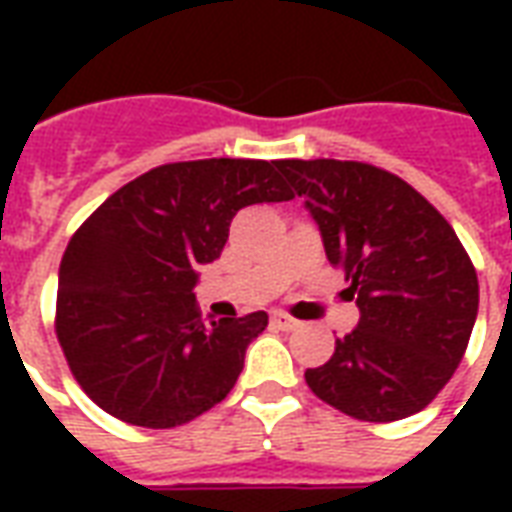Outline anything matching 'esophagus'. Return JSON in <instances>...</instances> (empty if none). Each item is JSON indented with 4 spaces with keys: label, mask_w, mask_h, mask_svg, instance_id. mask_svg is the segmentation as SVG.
<instances>
[{
    "label": "esophagus",
    "mask_w": 512,
    "mask_h": 512,
    "mask_svg": "<svg viewBox=\"0 0 512 512\" xmlns=\"http://www.w3.org/2000/svg\"><path fill=\"white\" fill-rule=\"evenodd\" d=\"M271 323L274 326H279V329H285V332H293V329H299L301 323L293 318V315H288V312L282 310H274L271 312Z\"/></svg>",
    "instance_id": "34e87169"
}]
</instances>
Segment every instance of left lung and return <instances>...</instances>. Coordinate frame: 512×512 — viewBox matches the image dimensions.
Wrapping results in <instances>:
<instances>
[{"instance_id": "left-lung-1", "label": "left lung", "mask_w": 512, "mask_h": 512, "mask_svg": "<svg viewBox=\"0 0 512 512\" xmlns=\"http://www.w3.org/2000/svg\"><path fill=\"white\" fill-rule=\"evenodd\" d=\"M343 268L359 326L304 373L323 403L362 422L428 406L461 365L480 285L450 222L414 186L365 161H277Z\"/></svg>"}]
</instances>
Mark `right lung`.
<instances>
[{"instance_id":"add662e5","label":"right lung","mask_w":512,"mask_h":512,"mask_svg":"<svg viewBox=\"0 0 512 512\" xmlns=\"http://www.w3.org/2000/svg\"><path fill=\"white\" fill-rule=\"evenodd\" d=\"M285 200L277 161L200 158L150 169L84 219L62 255L54 332L95 406L158 430L230 395L268 315L205 323L191 288L235 213Z\"/></svg>"}]
</instances>
